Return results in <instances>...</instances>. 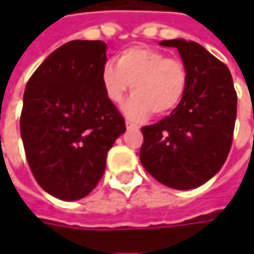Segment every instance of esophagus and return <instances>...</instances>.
Returning <instances> with one entry per match:
<instances>
[{"mask_svg":"<svg viewBox=\"0 0 254 254\" xmlns=\"http://www.w3.org/2000/svg\"><path fill=\"white\" fill-rule=\"evenodd\" d=\"M126 128H127V130H138L140 127L131 122H126Z\"/></svg>","mask_w":254,"mask_h":254,"instance_id":"esophagus-1","label":"esophagus"}]
</instances>
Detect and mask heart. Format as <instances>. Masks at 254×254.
<instances>
[{
	"label": "heart",
	"mask_w": 254,
	"mask_h": 254,
	"mask_svg": "<svg viewBox=\"0 0 254 254\" xmlns=\"http://www.w3.org/2000/svg\"><path fill=\"white\" fill-rule=\"evenodd\" d=\"M102 83L113 103L122 102L131 87L134 94L122 110L127 119L142 122L151 113L162 117L178 107L187 92L188 72L181 61L167 58L161 51L134 46L117 56V64L103 66Z\"/></svg>",
	"instance_id": "b5f03b06"
}]
</instances>
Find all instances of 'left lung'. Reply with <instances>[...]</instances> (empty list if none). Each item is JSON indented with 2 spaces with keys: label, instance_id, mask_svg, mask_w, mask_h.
<instances>
[{
  "label": "left lung",
  "instance_id": "8db88e82",
  "mask_svg": "<svg viewBox=\"0 0 254 254\" xmlns=\"http://www.w3.org/2000/svg\"><path fill=\"white\" fill-rule=\"evenodd\" d=\"M160 45L178 49L188 86L170 116L141 128L140 160L158 182L174 190H193L215 177L228 158L238 96L228 66L203 46L185 39Z\"/></svg>",
  "mask_w": 254,
  "mask_h": 254
}]
</instances>
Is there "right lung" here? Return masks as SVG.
I'll list each match as a JSON object with an SVG mask.
<instances>
[{
  "mask_svg": "<svg viewBox=\"0 0 254 254\" xmlns=\"http://www.w3.org/2000/svg\"><path fill=\"white\" fill-rule=\"evenodd\" d=\"M106 49L103 41L62 45L25 87V155L36 182L58 199L89 195L104 174L107 152L126 131L102 83Z\"/></svg>",
  "mask_w": 254,
  "mask_h": 254,
  "instance_id": "1",
  "label": "right lung"
}]
</instances>
